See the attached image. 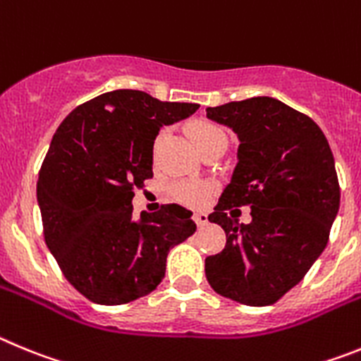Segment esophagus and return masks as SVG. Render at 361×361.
Here are the masks:
<instances>
[{"mask_svg": "<svg viewBox=\"0 0 361 361\" xmlns=\"http://www.w3.org/2000/svg\"><path fill=\"white\" fill-rule=\"evenodd\" d=\"M194 221H196V225L200 226V228H203V226L209 223V216L203 212H197V214H194Z\"/></svg>", "mask_w": 361, "mask_h": 361, "instance_id": "obj_1", "label": "esophagus"}]
</instances>
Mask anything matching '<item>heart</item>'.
Segmentation results:
<instances>
[{"mask_svg": "<svg viewBox=\"0 0 361 361\" xmlns=\"http://www.w3.org/2000/svg\"><path fill=\"white\" fill-rule=\"evenodd\" d=\"M190 135H192L194 144L197 145L201 152L212 147L217 142L226 140L225 131L217 128L216 124H212V122H207V120H200V122L192 124ZM161 140H164V133H160L157 136V140H154V152L160 147ZM210 192H212V185L204 183V181H178L171 187V194H173L174 200L181 201L185 204H192V207L204 203Z\"/></svg>", "mask_w": 361, "mask_h": 361, "instance_id": "1", "label": "heart"}]
</instances>
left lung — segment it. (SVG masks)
Segmentation results:
<instances>
[{"label":"left lung","mask_w":361,"mask_h":361,"mask_svg":"<svg viewBox=\"0 0 361 361\" xmlns=\"http://www.w3.org/2000/svg\"><path fill=\"white\" fill-rule=\"evenodd\" d=\"M207 118L237 135V165L209 216L226 233L225 250L204 259L221 297L269 306L297 286L320 257L340 209L334 158L310 116L271 97L207 108ZM248 204L239 224L233 206Z\"/></svg>","instance_id":"1"}]
</instances>
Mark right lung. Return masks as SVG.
<instances>
[{"label":"right lung","instance_id":"add662e5","mask_svg":"<svg viewBox=\"0 0 361 361\" xmlns=\"http://www.w3.org/2000/svg\"><path fill=\"white\" fill-rule=\"evenodd\" d=\"M197 108L115 90L73 109L55 131L37 180L44 241L87 300L118 306L149 295L165 277L169 252L196 232L180 204L133 219L131 201L152 178L160 128Z\"/></svg>","mask_w":361,"mask_h":361}]
</instances>
